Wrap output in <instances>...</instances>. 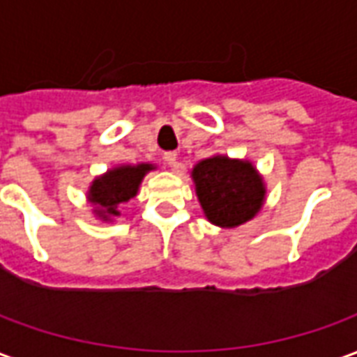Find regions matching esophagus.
Instances as JSON below:
<instances>
[{"label":"esophagus","instance_id":"obj_1","mask_svg":"<svg viewBox=\"0 0 357 357\" xmlns=\"http://www.w3.org/2000/svg\"><path fill=\"white\" fill-rule=\"evenodd\" d=\"M164 162L168 164L170 168H176L178 166V155L176 153H164Z\"/></svg>","mask_w":357,"mask_h":357}]
</instances>
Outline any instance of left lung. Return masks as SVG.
Here are the masks:
<instances>
[{"instance_id":"obj_1","label":"left lung","mask_w":357,"mask_h":357,"mask_svg":"<svg viewBox=\"0 0 357 357\" xmlns=\"http://www.w3.org/2000/svg\"><path fill=\"white\" fill-rule=\"evenodd\" d=\"M191 178L204 216L220 227H237L260 212L266 185L252 162L216 155L195 164Z\"/></svg>"}]
</instances>
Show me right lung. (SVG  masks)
<instances>
[{
  "label": "right lung",
  "instance_id": "1",
  "mask_svg": "<svg viewBox=\"0 0 357 357\" xmlns=\"http://www.w3.org/2000/svg\"><path fill=\"white\" fill-rule=\"evenodd\" d=\"M155 170L153 164H137V166H116L107 174L93 179L88 191V201L95 206V214L109 222L114 216H120V204L132 201L139 191V185L145 174Z\"/></svg>",
  "mask_w": 357,
  "mask_h": 357
}]
</instances>
